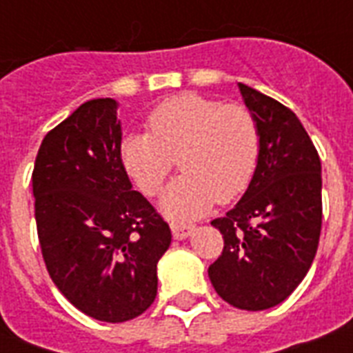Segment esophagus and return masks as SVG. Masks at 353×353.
Here are the masks:
<instances>
[{
	"label": "esophagus",
	"mask_w": 353,
	"mask_h": 353,
	"mask_svg": "<svg viewBox=\"0 0 353 353\" xmlns=\"http://www.w3.org/2000/svg\"><path fill=\"white\" fill-rule=\"evenodd\" d=\"M172 234L176 240H187L188 236L196 231V227L188 225V223H172Z\"/></svg>",
	"instance_id": "34e87169"
}]
</instances>
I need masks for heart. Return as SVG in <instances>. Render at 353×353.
Returning a JSON list of instances; mask_svg holds the SVG:
<instances>
[{
    "instance_id": "1",
    "label": "heart",
    "mask_w": 353,
    "mask_h": 353,
    "mask_svg": "<svg viewBox=\"0 0 353 353\" xmlns=\"http://www.w3.org/2000/svg\"><path fill=\"white\" fill-rule=\"evenodd\" d=\"M150 132L121 143V165L141 192L154 196L179 157L183 174L166 187L161 212L192 220L220 201H231L251 181L260 150L256 121L245 108L183 93L161 102L148 117Z\"/></svg>"
}]
</instances>
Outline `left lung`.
Returning <instances> with one entry per match:
<instances>
[{"mask_svg": "<svg viewBox=\"0 0 353 353\" xmlns=\"http://www.w3.org/2000/svg\"><path fill=\"white\" fill-rule=\"evenodd\" d=\"M238 90L256 121L260 150L240 201L210 221L225 245L209 279L231 306L262 312L284 302L312 268L323 177L317 150L295 113L241 82Z\"/></svg>", "mask_w": 353, "mask_h": 353, "instance_id": "obj_1", "label": "left lung"}]
</instances>
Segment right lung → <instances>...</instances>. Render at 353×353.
Wrapping results in <instances>:
<instances>
[{
	"label": "right lung",
	"instance_id": "add662e5",
	"mask_svg": "<svg viewBox=\"0 0 353 353\" xmlns=\"http://www.w3.org/2000/svg\"><path fill=\"white\" fill-rule=\"evenodd\" d=\"M119 102H84L47 133L32 172L34 218L60 293L102 323L139 317L157 295L170 227L121 165Z\"/></svg>",
	"mask_w": 353,
	"mask_h": 353
}]
</instances>
